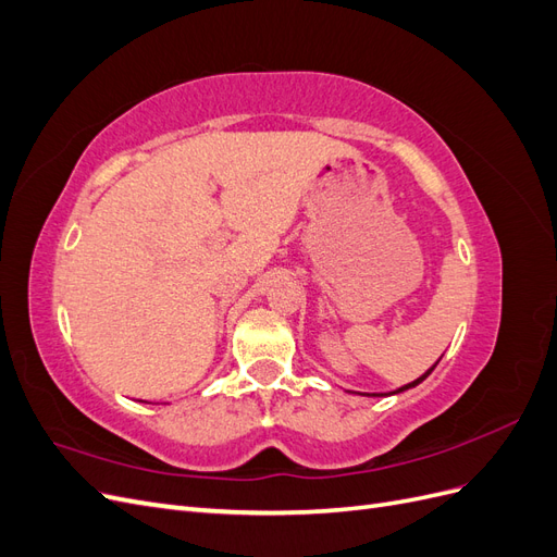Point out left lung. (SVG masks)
<instances>
[{
  "label": "left lung",
  "instance_id": "1",
  "mask_svg": "<svg viewBox=\"0 0 557 557\" xmlns=\"http://www.w3.org/2000/svg\"><path fill=\"white\" fill-rule=\"evenodd\" d=\"M436 364H440V360H436V362H434V364H432V369H434V367H436ZM432 369H428V372H425V374H423V376H420V379H416V381H411V383H407V385H401V387H397V391H395V393H391V395H397V393H404V391H409V387H416V385H418V383H423V381H425V379H428V376H430V374H432ZM374 397H376V395H374Z\"/></svg>",
  "mask_w": 557,
  "mask_h": 557
}]
</instances>
